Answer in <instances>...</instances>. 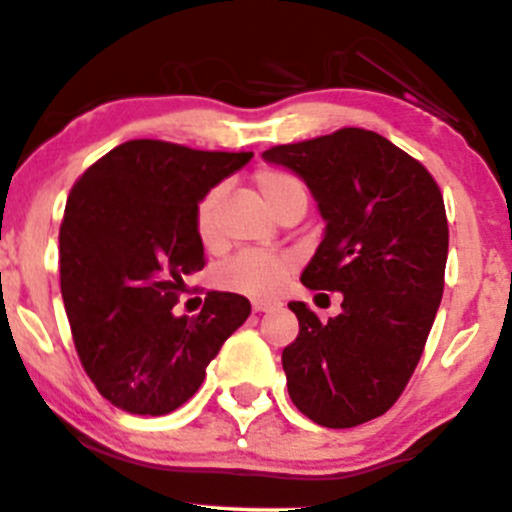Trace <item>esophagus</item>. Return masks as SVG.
Here are the masks:
<instances>
[{"instance_id": "34e87169", "label": "esophagus", "mask_w": 512, "mask_h": 512, "mask_svg": "<svg viewBox=\"0 0 512 512\" xmlns=\"http://www.w3.org/2000/svg\"><path fill=\"white\" fill-rule=\"evenodd\" d=\"M279 306H282V303H279V301H262V299H255V301H252V311H255V313L277 311Z\"/></svg>"}]
</instances>
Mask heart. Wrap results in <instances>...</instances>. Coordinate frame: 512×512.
<instances>
[{
    "mask_svg": "<svg viewBox=\"0 0 512 512\" xmlns=\"http://www.w3.org/2000/svg\"><path fill=\"white\" fill-rule=\"evenodd\" d=\"M257 194L265 201L269 211L277 216L286 206H306L308 189L296 172L279 165H262L252 174ZM221 201L223 187H211L199 199L194 209L196 238L204 247H216L221 243ZM296 269L294 257L277 255V252H240L233 260L218 269L216 282L223 289L235 294L252 296V299H267L274 296Z\"/></svg>",
    "mask_w": 512,
    "mask_h": 512,
    "instance_id": "1",
    "label": "heart"
}]
</instances>
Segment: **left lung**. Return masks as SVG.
Listing matches in <instances>:
<instances>
[{"label": "left lung", "mask_w": 512, "mask_h": 512, "mask_svg": "<svg viewBox=\"0 0 512 512\" xmlns=\"http://www.w3.org/2000/svg\"><path fill=\"white\" fill-rule=\"evenodd\" d=\"M265 160L303 177L328 221L303 286L342 291L328 323L289 303L299 318L282 352L289 396L323 428H355L398 401L428 342L445 289L442 192L415 157L364 128L274 145Z\"/></svg>", "instance_id": "left-lung-1"}]
</instances>
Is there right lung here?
<instances>
[{
    "label": "right lung",
    "mask_w": 512,
    "mask_h": 512,
    "mask_svg": "<svg viewBox=\"0 0 512 512\" xmlns=\"http://www.w3.org/2000/svg\"><path fill=\"white\" fill-rule=\"evenodd\" d=\"M252 153L128 140L72 184L60 226V291L84 372L106 401L167 415L199 391L206 367L250 316V301L209 291L174 316L184 277L204 269L199 199Z\"/></svg>",
    "instance_id": "right-lung-1"
}]
</instances>
